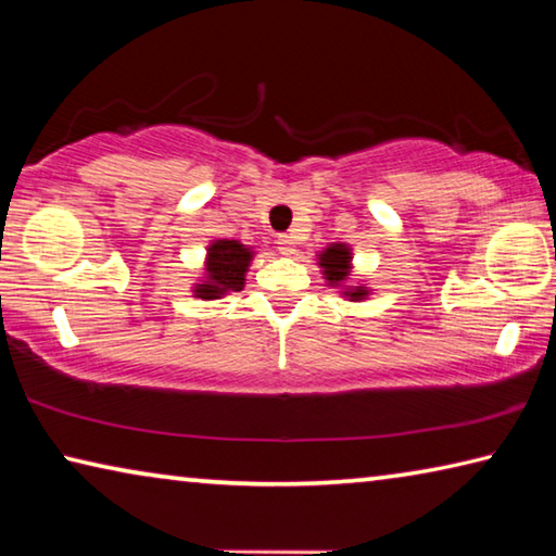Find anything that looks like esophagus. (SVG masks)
Returning a JSON list of instances; mask_svg holds the SVG:
<instances>
[{"mask_svg": "<svg viewBox=\"0 0 556 556\" xmlns=\"http://www.w3.org/2000/svg\"><path fill=\"white\" fill-rule=\"evenodd\" d=\"M277 244L281 255H294L296 252V240L291 235H277Z\"/></svg>", "mask_w": 556, "mask_h": 556, "instance_id": "1", "label": "esophagus"}]
</instances>
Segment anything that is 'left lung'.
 <instances>
[{
    "instance_id": "obj_1",
    "label": "left lung",
    "mask_w": 556,
    "mask_h": 556,
    "mask_svg": "<svg viewBox=\"0 0 556 556\" xmlns=\"http://www.w3.org/2000/svg\"><path fill=\"white\" fill-rule=\"evenodd\" d=\"M351 262H353V252L343 242L328 244L321 255H318V267L324 269V279L331 287L343 285L348 279V275H351ZM368 294H370L368 287H351L343 291V296H351V301H361Z\"/></svg>"
}]
</instances>
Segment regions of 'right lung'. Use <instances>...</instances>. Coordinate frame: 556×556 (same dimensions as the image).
Returning a JSON list of instances; mask_svg holds the SVG:
<instances>
[{"label":"right lung","mask_w":556,"mask_h":556,"mask_svg":"<svg viewBox=\"0 0 556 556\" xmlns=\"http://www.w3.org/2000/svg\"><path fill=\"white\" fill-rule=\"evenodd\" d=\"M255 252L240 240H213L205 257V277L193 287L199 299H220L228 291H242L244 271H248Z\"/></svg>","instance_id":"right-lung-1"}]
</instances>
